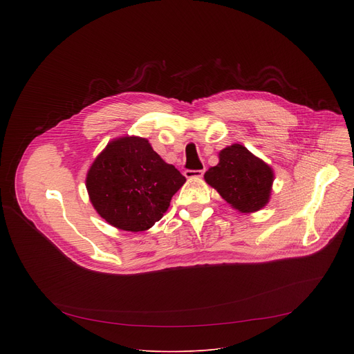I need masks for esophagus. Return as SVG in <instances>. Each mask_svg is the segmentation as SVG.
I'll return each mask as SVG.
<instances>
[{
    "mask_svg": "<svg viewBox=\"0 0 354 354\" xmlns=\"http://www.w3.org/2000/svg\"><path fill=\"white\" fill-rule=\"evenodd\" d=\"M205 175V169H187L185 171V176L189 179H198Z\"/></svg>",
    "mask_w": 354,
    "mask_h": 354,
    "instance_id": "obj_1",
    "label": "esophagus"
}]
</instances>
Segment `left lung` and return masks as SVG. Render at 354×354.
<instances>
[{
	"label": "left lung",
	"instance_id": "left-lung-1",
	"mask_svg": "<svg viewBox=\"0 0 354 354\" xmlns=\"http://www.w3.org/2000/svg\"><path fill=\"white\" fill-rule=\"evenodd\" d=\"M205 179L234 209L252 213L269 201L273 171L243 145L234 144L221 151L220 162L205 174Z\"/></svg>",
	"mask_w": 354,
	"mask_h": 354
}]
</instances>
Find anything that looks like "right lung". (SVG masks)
Listing matches in <instances>:
<instances>
[{"label":"right lung","instance_id":"obj_1","mask_svg":"<svg viewBox=\"0 0 354 354\" xmlns=\"http://www.w3.org/2000/svg\"><path fill=\"white\" fill-rule=\"evenodd\" d=\"M185 180L145 138L123 137L93 161L86 189L100 217L119 230L138 232L161 220Z\"/></svg>","mask_w":354,"mask_h":354}]
</instances>
